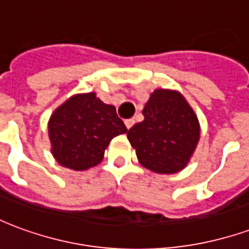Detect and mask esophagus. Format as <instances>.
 <instances>
[{"instance_id": "esophagus-1", "label": "esophagus", "mask_w": 249, "mask_h": 249, "mask_svg": "<svg viewBox=\"0 0 249 249\" xmlns=\"http://www.w3.org/2000/svg\"><path fill=\"white\" fill-rule=\"evenodd\" d=\"M133 125H135V120H133V119L125 120V126H126L128 129H130V128H132Z\"/></svg>"}]
</instances>
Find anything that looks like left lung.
<instances>
[{"label":"left lung","instance_id":"left-lung-1","mask_svg":"<svg viewBox=\"0 0 249 249\" xmlns=\"http://www.w3.org/2000/svg\"><path fill=\"white\" fill-rule=\"evenodd\" d=\"M142 114L144 120L126 133L139 162L160 175L183 171L200 140V123L192 107L178 90L159 88Z\"/></svg>","mask_w":249,"mask_h":249}]
</instances>
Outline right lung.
<instances>
[{
  "label": "right lung",
  "instance_id": "right-lung-1",
  "mask_svg": "<svg viewBox=\"0 0 249 249\" xmlns=\"http://www.w3.org/2000/svg\"><path fill=\"white\" fill-rule=\"evenodd\" d=\"M113 105L96 93H78L62 103L48 121L51 152L60 165L87 171L103 161L113 137L126 133Z\"/></svg>",
  "mask_w": 249,
  "mask_h": 249
}]
</instances>
